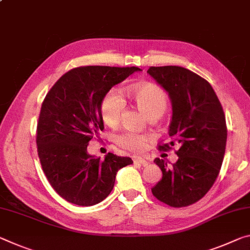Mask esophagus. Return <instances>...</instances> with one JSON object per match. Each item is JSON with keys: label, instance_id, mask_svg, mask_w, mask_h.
Instances as JSON below:
<instances>
[{"label": "esophagus", "instance_id": "34e87169", "mask_svg": "<svg viewBox=\"0 0 250 250\" xmlns=\"http://www.w3.org/2000/svg\"><path fill=\"white\" fill-rule=\"evenodd\" d=\"M132 160H133L134 164H141V165H144V166L148 165V161H146V159H144V158H141V157H133Z\"/></svg>", "mask_w": 250, "mask_h": 250}]
</instances>
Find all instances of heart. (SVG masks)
Masks as SVG:
<instances>
[{"label": "heart", "instance_id": "b5f03b06", "mask_svg": "<svg viewBox=\"0 0 250 250\" xmlns=\"http://www.w3.org/2000/svg\"><path fill=\"white\" fill-rule=\"evenodd\" d=\"M129 94L136 105L149 117L161 116L168 108L169 98L166 91L156 83L146 82L132 85L129 88ZM125 108V99L120 91L116 88L110 89L102 98L100 112L105 125L114 126L119 124ZM151 136L149 133H140L125 130L116 137V142L121 148L132 152L144 151L148 146Z\"/></svg>", "mask_w": 250, "mask_h": 250}]
</instances>
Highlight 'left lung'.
<instances>
[{"mask_svg": "<svg viewBox=\"0 0 250 250\" xmlns=\"http://www.w3.org/2000/svg\"><path fill=\"white\" fill-rule=\"evenodd\" d=\"M148 73L167 91L172 104L171 141L158 149L179 148L172 167L154 159L162 179L151 189L152 195L170 207H187L199 201L219 175L227 141L223 106L210 83L192 71L166 65L150 66Z\"/></svg>", "mask_w": 250, "mask_h": 250, "instance_id": "1", "label": "left lung"}]
</instances>
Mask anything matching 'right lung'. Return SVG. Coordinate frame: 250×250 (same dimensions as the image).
Returning <instances> with one entry per match:
<instances>
[{"mask_svg": "<svg viewBox=\"0 0 250 250\" xmlns=\"http://www.w3.org/2000/svg\"><path fill=\"white\" fill-rule=\"evenodd\" d=\"M137 66H79L64 73L46 93L37 126L39 159L47 181L63 199L93 206L112 191L118 170L131 158L109 152L104 160L86 152L104 129L100 104L104 94Z\"/></svg>", "mask_w": 250, "mask_h": 250, "instance_id": "1", "label": "right lung"}]
</instances>
